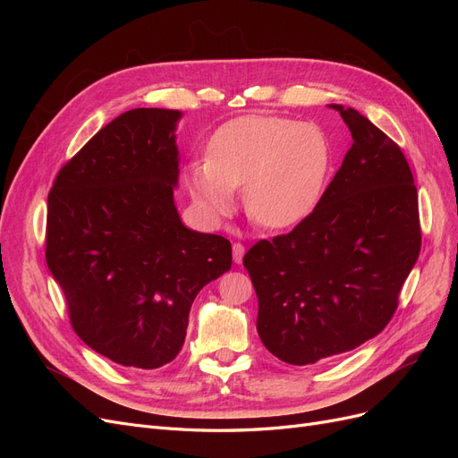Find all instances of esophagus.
<instances>
[{
  "instance_id": "1",
  "label": "esophagus",
  "mask_w": 458,
  "mask_h": 458,
  "mask_svg": "<svg viewBox=\"0 0 458 458\" xmlns=\"http://www.w3.org/2000/svg\"><path fill=\"white\" fill-rule=\"evenodd\" d=\"M242 258H244V244L234 242L233 244V259H234V263H242Z\"/></svg>"
}]
</instances>
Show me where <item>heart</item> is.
I'll return each mask as SVG.
<instances>
[{"label": "heart", "instance_id": "heart-1", "mask_svg": "<svg viewBox=\"0 0 458 458\" xmlns=\"http://www.w3.org/2000/svg\"><path fill=\"white\" fill-rule=\"evenodd\" d=\"M330 160V143L315 123L242 116L212 135L206 158L185 165L183 182L206 214H231L234 191L244 189L248 216L263 227L284 229L315 210Z\"/></svg>", "mask_w": 458, "mask_h": 458}]
</instances>
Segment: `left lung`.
<instances>
[{
  "instance_id": "1",
  "label": "left lung",
  "mask_w": 458,
  "mask_h": 458,
  "mask_svg": "<svg viewBox=\"0 0 458 458\" xmlns=\"http://www.w3.org/2000/svg\"><path fill=\"white\" fill-rule=\"evenodd\" d=\"M328 106L353 140L340 170L306 219L256 242L242 259L263 345L300 367L380 335L420 252L419 195L405 155L355 108Z\"/></svg>"
}]
</instances>
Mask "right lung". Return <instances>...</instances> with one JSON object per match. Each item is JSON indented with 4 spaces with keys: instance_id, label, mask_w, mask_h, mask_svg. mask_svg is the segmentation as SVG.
<instances>
[{
    "instance_id": "add662e5",
    "label": "right lung",
    "mask_w": 458,
    "mask_h": 458,
    "mask_svg": "<svg viewBox=\"0 0 458 458\" xmlns=\"http://www.w3.org/2000/svg\"><path fill=\"white\" fill-rule=\"evenodd\" d=\"M182 116L120 114L63 165L47 199L46 259L72 328L122 367L174 361L192 301L231 269V242L177 214Z\"/></svg>"
}]
</instances>
